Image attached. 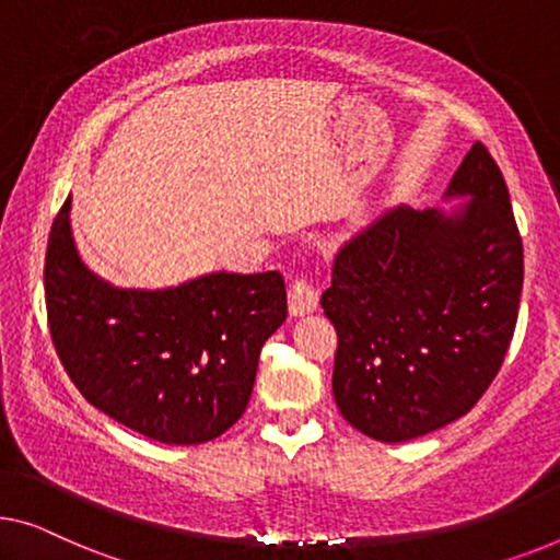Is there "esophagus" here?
I'll return each mask as SVG.
<instances>
[{
  "mask_svg": "<svg viewBox=\"0 0 560 560\" xmlns=\"http://www.w3.org/2000/svg\"><path fill=\"white\" fill-rule=\"evenodd\" d=\"M316 306H319V294H316L312 281H308L306 277L294 279V283H291V289H289V312H291V316L312 314V312H316Z\"/></svg>",
  "mask_w": 560,
  "mask_h": 560,
  "instance_id": "34e87169",
  "label": "esophagus"
}]
</instances>
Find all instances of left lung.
I'll list each match as a JSON object with an SVG mask.
<instances>
[{"label": "left lung", "instance_id": "obj_1", "mask_svg": "<svg viewBox=\"0 0 560 560\" xmlns=\"http://www.w3.org/2000/svg\"><path fill=\"white\" fill-rule=\"evenodd\" d=\"M455 211L397 206L354 233L322 294L337 329L331 389L380 442L445 428L486 395L511 347L523 241L493 155L475 143L445 190Z\"/></svg>", "mask_w": 560, "mask_h": 560}]
</instances>
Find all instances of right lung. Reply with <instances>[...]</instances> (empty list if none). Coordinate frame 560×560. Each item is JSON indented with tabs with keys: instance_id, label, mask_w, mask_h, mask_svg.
<instances>
[{
	"instance_id": "1",
	"label": "right lung",
	"mask_w": 560,
	"mask_h": 560,
	"mask_svg": "<svg viewBox=\"0 0 560 560\" xmlns=\"http://www.w3.org/2000/svg\"><path fill=\"white\" fill-rule=\"evenodd\" d=\"M70 203L45 256L57 357L90 405L165 445H200L246 412L264 341L287 319L279 271L226 273L168 289H120L78 254Z\"/></svg>"
}]
</instances>
